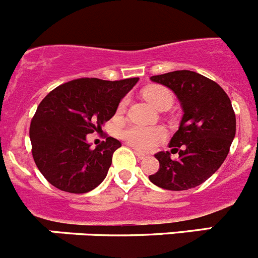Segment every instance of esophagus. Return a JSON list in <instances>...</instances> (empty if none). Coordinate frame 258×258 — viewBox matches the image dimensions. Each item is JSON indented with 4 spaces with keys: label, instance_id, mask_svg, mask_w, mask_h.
<instances>
[{
    "label": "esophagus",
    "instance_id": "esophagus-1",
    "mask_svg": "<svg viewBox=\"0 0 258 258\" xmlns=\"http://www.w3.org/2000/svg\"><path fill=\"white\" fill-rule=\"evenodd\" d=\"M134 154L137 155V157H138V159H140V160H145L146 157H147V155L146 154H143V152H141V151H134Z\"/></svg>",
    "mask_w": 258,
    "mask_h": 258
}]
</instances>
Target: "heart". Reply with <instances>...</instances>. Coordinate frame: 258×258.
<instances>
[{
    "label": "heart",
    "mask_w": 258,
    "mask_h": 258,
    "mask_svg": "<svg viewBox=\"0 0 258 258\" xmlns=\"http://www.w3.org/2000/svg\"><path fill=\"white\" fill-rule=\"evenodd\" d=\"M143 95L154 107L160 106L161 102L168 97H172L170 93L163 86H150L143 92ZM127 99H122L118 104V112H122L126 107ZM122 138L129 145L134 146L137 149L149 150L154 149L161 141L165 138V131L161 126H142V125H131L124 129L121 133Z\"/></svg>",
    "instance_id": "obj_1"
}]
</instances>
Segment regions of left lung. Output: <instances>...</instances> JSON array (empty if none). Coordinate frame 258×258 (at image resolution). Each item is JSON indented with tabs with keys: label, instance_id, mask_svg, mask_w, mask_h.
Segmentation results:
<instances>
[{
	"label": "left lung",
	"instance_id": "8db88e82",
	"mask_svg": "<svg viewBox=\"0 0 258 258\" xmlns=\"http://www.w3.org/2000/svg\"><path fill=\"white\" fill-rule=\"evenodd\" d=\"M169 88L181 103L183 116L170 140V152L155 155L160 168L149 177L165 190L182 191L206 182L226 159L235 137L236 118L231 101L222 88L192 71H174L150 77Z\"/></svg>",
	"mask_w": 258,
	"mask_h": 258
}]
</instances>
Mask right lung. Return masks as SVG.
Segmentation results:
<instances>
[{
	"label": "right lung",
	"instance_id": "1",
	"mask_svg": "<svg viewBox=\"0 0 258 258\" xmlns=\"http://www.w3.org/2000/svg\"><path fill=\"white\" fill-rule=\"evenodd\" d=\"M138 80H72L41 101L31 121L29 138L36 165L52 186L85 194L102 183L121 143L107 137L92 149L86 134L102 131Z\"/></svg>",
	"mask_w": 258,
	"mask_h": 258
}]
</instances>
